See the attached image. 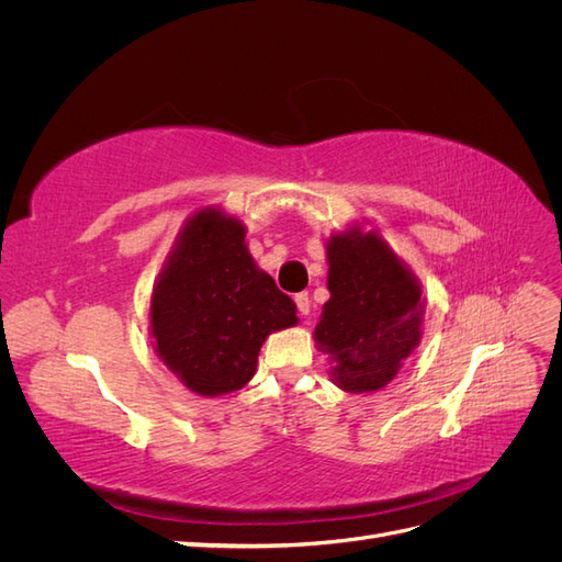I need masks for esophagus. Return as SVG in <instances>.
I'll return each mask as SVG.
<instances>
[{
    "mask_svg": "<svg viewBox=\"0 0 562 562\" xmlns=\"http://www.w3.org/2000/svg\"><path fill=\"white\" fill-rule=\"evenodd\" d=\"M295 304H297V312H300L302 316H307L310 310H312L310 293H297V295H295Z\"/></svg>",
    "mask_w": 562,
    "mask_h": 562,
    "instance_id": "1",
    "label": "esophagus"
}]
</instances>
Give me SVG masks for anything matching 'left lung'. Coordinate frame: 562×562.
Masks as SVG:
<instances>
[{
  "instance_id": "left-lung-1",
  "label": "left lung",
  "mask_w": 562,
  "mask_h": 562,
  "mask_svg": "<svg viewBox=\"0 0 562 562\" xmlns=\"http://www.w3.org/2000/svg\"><path fill=\"white\" fill-rule=\"evenodd\" d=\"M328 291L316 342L333 380L347 391H378L419 342L422 291L375 234L347 232L328 241Z\"/></svg>"
}]
</instances>
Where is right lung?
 <instances>
[{"label": "right lung", "instance_id": "right-lung-1", "mask_svg": "<svg viewBox=\"0 0 562 562\" xmlns=\"http://www.w3.org/2000/svg\"><path fill=\"white\" fill-rule=\"evenodd\" d=\"M246 229L213 209L180 234L151 297L161 361L201 396L241 389L269 333L295 326V302L255 267Z\"/></svg>", "mask_w": 562, "mask_h": 562}]
</instances>
